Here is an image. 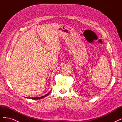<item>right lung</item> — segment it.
<instances>
[{"label": "right lung", "mask_w": 122, "mask_h": 122, "mask_svg": "<svg viewBox=\"0 0 122 122\" xmlns=\"http://www.w3.org/2000/svg\"><path fill=\"white\" fill-rule=\"evenodd\" d=\"M50 91V92H51ZM50 92H49V93H48L47 94H46V95H45V96H41V97H35V98H29V99H34V100H36V99H42V98H44V97H46V96H47L49 94H50Z\"/></svg>", "instance_id": "1"}]
</instances>
